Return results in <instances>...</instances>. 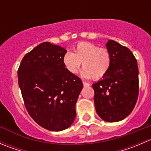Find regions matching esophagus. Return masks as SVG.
<instances>
[{
    "label": "esophagus",
    "mask_w": 151,
    "mask_h": 151,
    "mask_svg": "<svg viewBox=\"0 0 151 151\" xmlns=\"http://www.w3.org/2000/svg\"><path fill=\"white\" fill-rule=\"evenodd\" d=\"M83 85H84L85 87V86H89V85H90L89 83H85V82H83Z\"/></svg>",
    "instance_id": "1"
}]
</instances>
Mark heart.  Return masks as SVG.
<instances>
[{
	"label": "heart",
	"mask_w": 151,
	"mask_h": 151,
	"mask_svg": "<svg viewBox=\"0 0 151 151\" xmlns=\"http://www.w3.org/2000/svg\"><path fill=\"white\" fill-rule=\"evenodd\" d=\"M65 66L71 74H77L81 63L84 69L82 76L85 79L99 80L104 77L111 66V55L105 48H99L90 42H80L74 53L67 52L63 58Z\"/></svg>",
	"instance_id": "obj_1"
}]
</instances>
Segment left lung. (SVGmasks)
<instances>
[{"label":"left lung","mask_w":151,"mask_h":151,"mask_svg":"<svg viewBox=\"0 0 151 151\" xmlns=\"http://www.w3.org/2000/svg\"><path fill=\"white\" fill-rule=\"evenodd\" d=\"M111 66L101 80L93 84L99 116L107 122L126 118L134 108L139 94V70L133 53L113 40L106 45Z\"/></svg>","instance_id":"1"}]
</instances>
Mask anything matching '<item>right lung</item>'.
I'll return each instance as SVG.
<instances>
[{
  "instance_id": "right-lung-1",
  "label": "right lung",
  "mask_w": 151,
  "mask_h": 151,
  "mask_svg": "<svg viewBox=\"0 0 151 151\" xmlns=\"http://www.w3.org/2000/svg\"><path fill=\"white\" fill-rule=\"evenodd\" d=\"M66 49L43 42L27 53L17 71L25 108L39 126L60 132L76 117L75 105L83 88L81 79L63 63Z\"/></svg>"
}]
</instances>
